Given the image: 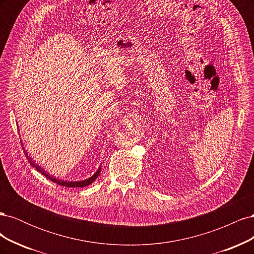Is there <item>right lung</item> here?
<instances>
[{
    "mask_svg": "<svg viewBox=\"0 0 254 254\" xmlns=\"http://www.w3.org/2000/svg\"><path fill=\"white\" fill-rule=\"evenodd\" d=\"M24 152H25V151H24ZM25 157H26V159L28 160V163H29L30 165H32L33 167H35L38 172H40L43 176L47 177V178H48L49 180H51V181H53V182H55V183L59 184V186H61V187H65V188H83V187H87V186H89V184H91L92 182H93V181L97 178L98 175L101 174V166H99L97 172H96L93 176L90 177L89 179L82 180V181H64V180L54 178L53 176H51L50 174H48L47 172H45L42 167H40L39 165H37V164L35 163V161H33V159L28 156L27 152H25Z\"/></svg>",
    "mask_w": 254,
    "mask_h": 254,
    "instance_id": "add662e5",
    "label": "right lung"
}]
</instances>
